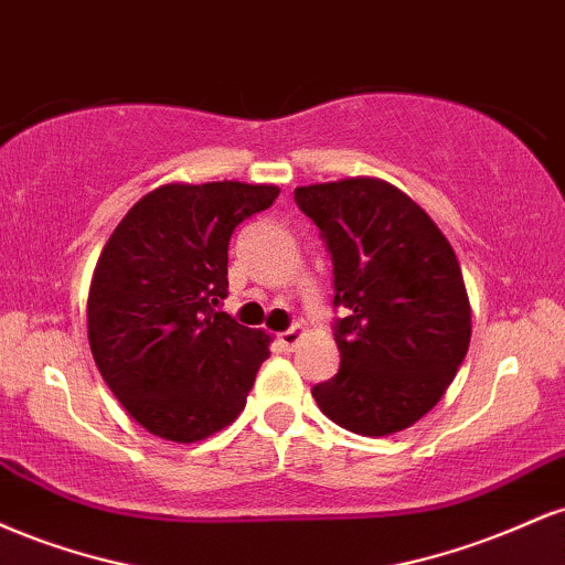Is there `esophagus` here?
I'll return each mask as SVG.
<instances>
[{"instance_id":"esophagus-1","label":"esophagus","mask_w":565,"mask_h":565,"mask_svg":"<svg viewBox=\"0 0 565 565\" xmlns=\"http://www.w3.org/2000/svg\"><path fill=\"white\" fill-rule=\"evenodd\" d=\"M305 337H308V332H305L302 327H291V329H287V332L278 334V342H281L287 350H295L305 340Z\"/></svg>"}]
</instances>
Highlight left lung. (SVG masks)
I'll use <instances>...</instances> for the list:
<instances>
[{"label": "left lung", "instance_id": "8db88e82", "mask_svg": "<svg viewBox=\"0 0 565 565\" xmlns=\"http://www.w3.org/2000/svg\"><path fill=\"white\" fill-rule=\"evenodd\" d=\"M334 263L340 372L313 387L332 423L391 436L449 391L472 334L470 297L449 238L423 206L380 178L295 188Z\"/></svg>", "mask_w": 565, "mask_h": 565}]
</instances>
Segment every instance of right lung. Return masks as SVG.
I'll return each instance as SVG.
<instances>
[{"label": "right lung", "mask_w": 565, "mask_h": 565, "mask_svg": "<svg viewBox=\"0 0 565 565\" xmlns=\"http://www.w3.org/2000/svg\"><path fill=\"white\" fill-rule=\"evenodd\" d=\"M276 185L167 183L146 193L97 257L87 337L100 377L135 423L193 444L246 406L270 337L215 310L228 297V242Z\"/></svg>", "instance_id": "1"}]
</instances>
